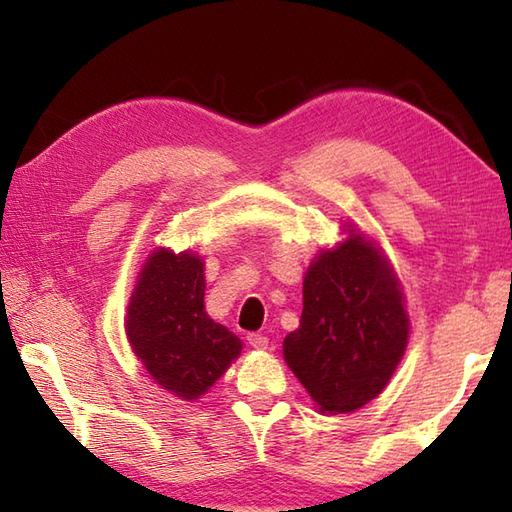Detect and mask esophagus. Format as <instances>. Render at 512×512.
Masks as SVG:
<instances>
[{
    "mask_svg": "<svg viewBox=\"0 0 512 512\" xmlns=\"http://www.w3.org/2000/svg\"><path fill=\"white\" fill-rule=\"evenodd\" d=\"M248 345L255 347V350H266L268 347V336L264 334H248Z\"/></svg>",
    "mask_w": 512,
    "mask_h": 512,
    "instance_id": "1",
    "label": "esophagus"
}]
</instances>
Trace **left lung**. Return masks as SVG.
Wrapping results in <instances>:
<instances>
[{"label":"left lung","instance_id":"8db88e82","mask_svg":"<svg viewBox=\"0 0 512 512\" xmlns=\"http://www.w3.org/2000/svg\"><path fill=\"white\" fill-rule=\"evenodd\" d=\"M407 339L409 317L394 270L374 242L350 231L312 259L301 321L284 339V358L319 413H350L385 389Z\"/></svg>","mask_w":512,"mask_h":512}]
</instances>
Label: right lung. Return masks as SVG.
<instances>
[{
	"label": "right lung",
	"mask_w": 512,
	"mask_h": 512,
	"mask_svg": "<svg viewBox=\"0 0 512 512\" xmlns=\"http://www.w3.org/2000/svg\"><path fill=\"white\" fill-rule=\"evenodd\" d=\"M204 264L198 255L156 248L138 273L125 332L156 383L198 400L242 352V341L204 312Z\"/></svg>",
	"instance_id": "right-lung-1"
}]
</instances>
